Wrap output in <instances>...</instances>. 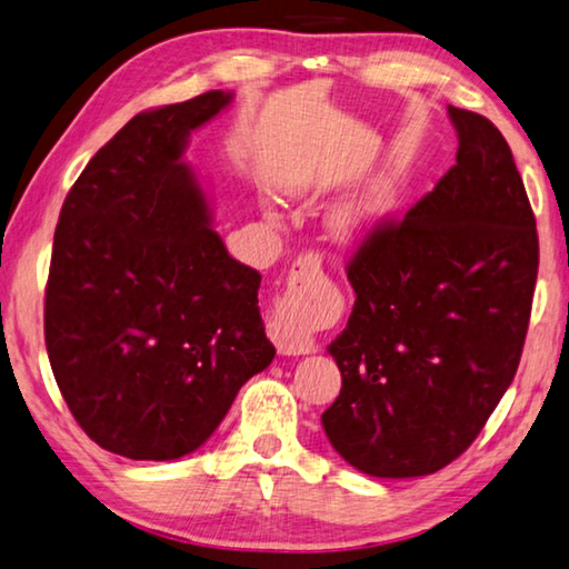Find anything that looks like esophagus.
Here are the masks:
<instances>
[{"instance_id":"esophagus-1","label":"esophagus","mask_w":569,"mask_h":569,"mask_svg":"<svg viewBox=\"0 0 569 569\" xmlns=\"http://www.w3.org/2000/svg\"><path fill=\"white\" fill-rule=\"evenodd\" d=\"M322 259L320 254H302L297 259L290 274V292H284L282 300H279L277 310L269 320L267 330L269 338L279 350V356H307L312 350V338L305 328V310L300 305V297L295 295V287H300L307 279H315L320 274Z\"/></svg>"}]
</instances>
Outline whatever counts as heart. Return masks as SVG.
Returning a JSON list of instances; mask_svg holds the SVG:
<instances>
[{
  "instance_id": "1",
  "label": "heart",
  "mask_w": 569,
  "mask_h": 569,
  "mask_svg": "<svg viewBox=\"0 0 569 569\" xmlns=\"http://www.w3.org/2000/svg\"><path fill=\"white\" fill-rule=\"evenodd\" d=\"M393 179H380L356 197L352 201H348L346 207L338 211V223L342 229H356L360 227L362 221L376 217L378 211L386 209V203L393 197Z\"/></svg>"
}]
</instances>
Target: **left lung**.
<instances>
[{
    "instance_id": "1",
    "label": "left lung",
    "mask_w": 569,
    "mask_h": 569,
    "mask_svg": "<svg viewBox=\"0 0 569 569\" xmlns=\"http://www.w3.org/2000/svg\"><path fill=\"white\" fill-rule=\"evenodd\" d=\"M456 166L348 264L356 305L328 352L342 376L322 413L332 449L380 479L426 477L469 449L525 348L537 221L505 136L449 106Z\"/></svg>"
}]
</instances>
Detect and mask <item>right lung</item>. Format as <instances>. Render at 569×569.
<instances>
[{"instance_id": "right-lung-1", "label": "right lung", "mask_w": 569, "mask_h": 569, "mask_svg": "<svg viewBox=\"0 0 569 569\" xmlns=\"http://www.w3.org/2000/svg\"><path fill=\"white\" fill-rule=\"evenodd\" d=\"M234 92L136 116L90 158L54 229L44 346L74 421L100 449L173 461L217 431L274 358L262 274L229 257L183 163L191 130Z\"/></svg>"}]
</instances>
